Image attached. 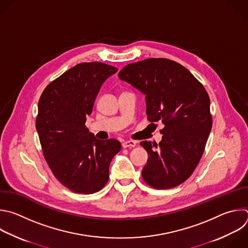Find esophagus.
Returning <instances> with one entry per match:
<instances>
[{"label": "esophagus", "instance_id": "obj_1", "mask_svg": "<svg viewBox=\"0 0 248 248\" xmlns=\"http://www.w3.org/2000/svg\"><path fill=\"white\" fill-rule=\"evenodd\" d=\"M123 148H133L136 146V143L134 141H131V140H128V141H124L123 144H122Z\"/></svg>", "mask_w": 248, "mask_h": 248}]
</instances>
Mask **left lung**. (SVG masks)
I'll return each mask as SVG.
<instances>
[{"label": "left lung", "instance_id": "obj_1", "mask_svg": "<svg viewBox=\"0 0 248 248\" xmlns=\"http://www.w3.org/2000/svg\"><path fill=\"white\" fill-rule=\"evenodd\" d=\"M119 78L145 95L149 121L164 125L158 144L140 143L149 155L144 181L155 189L180 185L197 168L212 127L205 89L188 69L167 58L128 64Z\"/></svg>", "mask_w": 248, "mask_h": 248}]
</instances>
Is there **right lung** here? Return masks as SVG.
Here are the masks:
<instances>
[{"mask_svg": "<svg viewBox=\"0 0 248 248\" xmlns=\"http://www.w3.org/2000/svg\"><path fill=\"white\" fill-rule=\"evenodd\" d=\"M117 71L101 62L77 64L51 81L39 100L36 128L45 158L56 179L74 193L101 190L122 148L116 139L98 140L85 124L103 82Z\"/></svg>", "mask_w": 248, "mask_h": 248, "instance_id": "right-lung-1", "label": "right lung"}]
</instances>
